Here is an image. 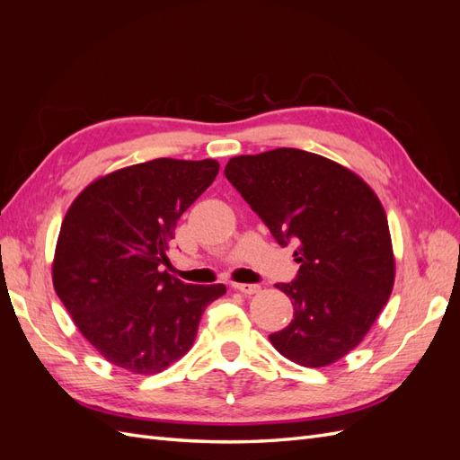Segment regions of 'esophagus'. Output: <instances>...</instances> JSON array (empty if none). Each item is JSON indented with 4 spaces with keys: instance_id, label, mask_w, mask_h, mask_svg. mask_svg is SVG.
Returning a JSON list of instances; mask_svg holds the SVG:
<instances>
[{
    "instance_id": "1",
    "label": "esophagus",
    "mask_w": 460,
    "mask_h": 460,
    "mask_svg": "<svg viewBox=\"0 0 460 460\" xmlns=\"http://www.w3.org/2000/svg\"><path fill=\"white\" fill-rule=\"evenodd\" d=\"M234 289L242 291V294H245V296H253L261 289V286H257V284H234Z\"/></svg>"
}]
</instances>
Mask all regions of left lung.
Instances as JSON below:
<instances>
[{
    "mask_svg": "<svg viewBox=\"0 0 460 460\" xmlns=\"http://www.w3.org/2000/svg\"><path fill=\"white\" fill-rule=\"evenodd\" d=\"M225 174L286 247L297 243V276L276 284L294 320L270 333L280 355L318 368L363 341L394 289L387 217L355 172L316 153L278 147L228 161Z\"/></svg>",
    "mask_w": 460,
    "mask_h": 460,
    "instance_id": "1",
    "label": "left lung"
}]
</instances>
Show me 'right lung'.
Wrapping results in <instances>:
<instances>
[{
	"mask_svg": "<svg viewBox=\"0 0 460 460\" xmlns=\"http://www.w3.org/2000/svg\"><path fill=\"white\" fill-rule=\"evenodd\" d=\"M213 159H153L92 182L73 201L53 259V286L111 365L157 374L184 357L225 284L193 286L163 270L178 218L213 184Z\"/></svg>",
	"mask_w": 460,
	"mask_h": 460,
	"instance_id": "add662e5",
	"label": "right lung"
}]
</instances>
